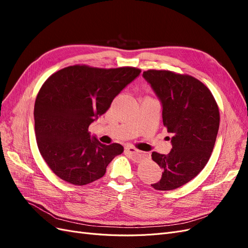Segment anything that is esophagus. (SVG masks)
<instances>
[{
	"label": "esophagus",
	"mask_w": 248,
	"mask_h": 248,
	"mask_svg": "<svg viewBox=\"0 0 248 248\" xmlns=\"http://www.w3.org/2000/svg\"><path fill=\"white\" fill-rule=\"evenodd\" d=\"M126 152L129 154L130 158L136 162H140L142 160V158H144V154H142L140 151H139V150H137L136 148H132V147L126 148Z\"/></svg>",
	"instance_id": "obj_1"
}]
</instances>
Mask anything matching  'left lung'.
I'll list each match as a JSON object with an SVG mask.
<instances>
[{
  "mask_svg": "<svg viewBox=\"0 0 248 248\" xmlns=\"http://www.w3.org/2000/svg\"><path fill=\"white\" fill-rule=\"evenodd\" d=\"M142 78L162 107V121L170 134L168 155L153 152L162 169L156 190H171L186 184L205 168L219 128V110L210 90L190 76L168 70H148Z\"/></svg>",
  "mask_w": 248,
  "mask_h": 248,
  "instance_id": "obj_1",
  "label": "left lung"
}]
</instances>
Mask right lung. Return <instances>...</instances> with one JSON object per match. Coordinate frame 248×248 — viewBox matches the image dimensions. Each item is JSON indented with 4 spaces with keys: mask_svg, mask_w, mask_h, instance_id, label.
Here are the masks:
<instances>
[{
    "mask_svg": "<svg viewBox=\"0 0 248 248\" xmlns=\"http://www.w3.org/2000/svg\"><path fill=\"white\" fill-rule=\"evenodd\" d=\"M140 73L133 67L74 65L44 82L35 101V133L41 156L59 178L74 185L92 183L124 151L120 144H101L88 128Z\"/></svg>",
    "mask_w": 248,
    "mask_h": 248,
    "instance_id": "add662e5",
    "label": "right lung"
}]
</instances>
